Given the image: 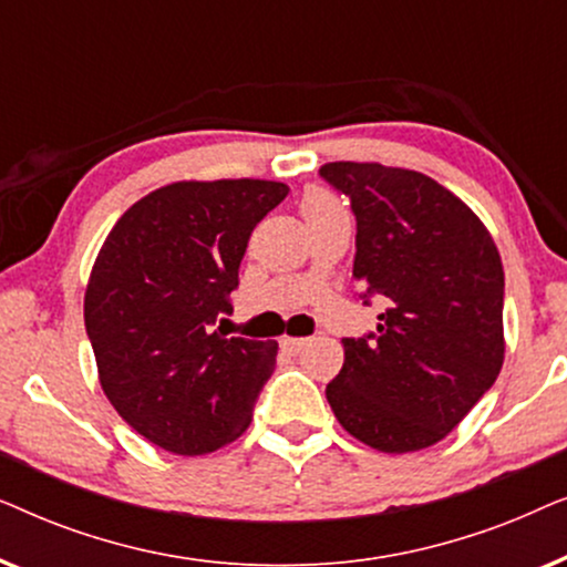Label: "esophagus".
Here are the masks:
<instances>
[{
    "instance_id": "1",
    "label": "esophagus",
    "mask_w": 567,
    "mask_h": 567,
    "mask_svg": "<svg viewBox=\"0 0 567 567\" xmlns=\"http://www.w3.org/2000/svg\"><path fill=\"white\" fill-rule=\"evenodd\" d=\"M309 346V338H284L281 340V348L286 353L297 355L299 351H305V348Z\"/></svg>"
}]
</instances>
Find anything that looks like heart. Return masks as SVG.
Returning <instances> with one entry per match:
<instances>
[{"label":"heart","instance_id":"b5f03b06","mask_svg":"<svg viewBox=\"0 0 567 567\" xmlns=\"http://www.w3.org/2000/svg\"><path fill=\"white\" fill-rule=\"evenodd\" d=\"M338 208L340 204L336 200V196L322 188H309L305 196H301V216H305L307 221L320 219V216L338 212Z\"/></svg>","mask_w":567,"mask_h":567}]
</instances>
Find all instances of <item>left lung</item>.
Instances as JSON below:
<instances>
[{
  "mask_svg": "<svg viewBox=\"0 0 567 567\" xmlns=\"http://www.w3.org/2000/svg\"><path fill=\"white\" fill-rule=\"evenodd\" d=\"M320 177L351 198L353 276L374 332L343 338L328 384L338 423L371 449L405 454L454 431L503 367V266L491 231L415 169L330 162Z\"/></svg>",
  "mask_w": 567,
  "mask_h": 567,
  "instance_id": "left-lung-1",
  "label": "left lung"
}]
</instances>
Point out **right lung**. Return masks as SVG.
I'll return each instance as SVG.
<instances>
[{
  "mask_svg": "<svg viewBox=\"0 0 567 567\" xmlns=\"http://www.w3.org/2000/svg\"><path fill=\"white\" fill-rule=\"evenodd\" d=\"M286 196L289 185L250 177L173 183L136 200L100 247L84 293L100 384L165 452H216L252 421L278 346L227 338L221 322L255 224Z\"/></svg>",
  "mask_w": 567,
  "mask_h": 567,
  "instance_id": "1",
  "label": "right lung"
}]
</instances>
